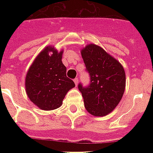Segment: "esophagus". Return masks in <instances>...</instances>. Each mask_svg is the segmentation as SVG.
<instances>
[{"instance_id":"obj_1","label":"esophagus","mask_w":153,"mask_h":153,"mask_svg":"<svg viewBox=\"0 0 153 153\" xmlns=\"http://www.w3.org/2000/svg\"><path fill=\"white\" fill-rule=\"evenodd\" d=\"M74 84L77 86L78 83H79V79H78V78H75V79H74Z\"/></svg>"}]
</instances>
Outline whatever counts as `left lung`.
Masks as SVG:
<instances>
[{
  "mask_svg": "<svg viewBox=\"0 0 153 153\" xmlns=\"http://www.w3.org/2000/svg\"><path fill=\"white\" fill-rule=\"evenodd\" d=\"M90 75V83L78 86L86 110L94 116H105L117 105L126 88V74L121 64L95 44L82 50Z\"/></svg>",
  "mask_w": 153,
  "mask_h": 153,
  "instance_id": "8db88e82",
  "label": "left lung"
}]
</instances>
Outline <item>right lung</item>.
I'll return each mask as SVG.
<instances>
[{"mask_svg":"<svg viewBox=\"0 0 153 153\" xmlns=\"http://www.w3.org/2000/svg\"><path fill=\"white\" fill-rule=\"evenodd\" d=\"M51 51V56L49 52ZM62 51L47 47L30 67L25 79L28 98L44 110H52L62 105L67 91L75 86L67 77V68L62 62Z\"/></svg>","mask_w":153,"mask_h":153,"instance_id":"obj_1","label":"right lung"}]
</instances>
